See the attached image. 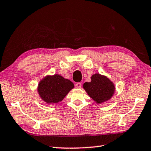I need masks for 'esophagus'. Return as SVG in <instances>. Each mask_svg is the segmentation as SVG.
Returning a JSON list of instances; mask_svg holds the SVG:
<instances>
[{
    "label": "esophagus",
    "mask_w": 151,
    "mask_h": 151,
    "mask_svg": "<svg viewBox=\"0 0 151 151\" xmlns=\"http://www.w3.org/2000/svg\"><path fill=\"white\" fill-rule=\"evenodd\" d=\"M75 87H76V88H81L82 84H81V83H76V84H75Z\"/></svg>",
    "instance_id": "1"
}]
</instances>
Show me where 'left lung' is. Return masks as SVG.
Listing matches in <instances>:
<instances>
[{
	"instance_id": "1",
	"label": "left lung",
	"mask_w": 151,
	"mask_h": 151,
	"mask_svg": "<svg viewBox=\"0 0 151 151\" xmlns=\"http://www.w3.org/2000/svg\"><path fill=\"white\" fill-rule=\"evenodd\" d=\"M88 95L97 104L107 101L113 96L115 91L114 83L107 76L95 73L91 76L90 82L83 84Z\"/></svg>"
}]
</instances>
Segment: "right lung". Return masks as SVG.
Returning a JSON list of instances; mask_svg holds the SVG:
<instances>
[{
	"instance_id": "add662e5",
	"label": "right lung",
	"mask_w": 151,
	"mask_h": 151,
	"mask_svg": "<svg viewBox=\"0 0 151 151\" xmlns=\"http://www.w3.org/2000/svg\"><path fill=\"white\" fill-rule=\"evenodd\" d=\"M74 87V84L69 79L55 74L46 75L41 80L37 91L41 99L50 105L61 101Z\"/></svg>"
}]
</instances>
